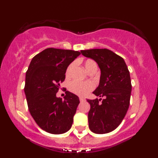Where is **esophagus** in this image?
<instances>
[{"label": "esophagus", "mask_w": 158, "mask_h": 158, "mask_svg": "<svg viewBox=\"0 0 158 158\" xmlns=\"http://www.w3.org/2000/svg\"><path fill=\"white\" fill-rule=\"evenodd\" d=\"M79 100H80V102H83V101H85V98L80 97H79Z\"/></svg>", "instance_id": "obj_1"}]
</instances>
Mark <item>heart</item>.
Returning a JSON list of instances; mask_svg holds the SVG:
<instances>
[{"mask_svg": "<svg viewBox=\"0 0 158 158\" xmlns=\"http://www.w3.org/2000/svg\"><path fill=\"white\" fill-rule=\"evenodd\" d=\"M74 63H71L67 68L66 72H65V75L67 77H68L70 75V72H71L72 68H73ZM84 66L85 70L87 72H89L90 70H93V69H97V64L94 60L91 59H87L85 61ZM94 84L91 81H85V82H79V81H71L68 85V89L72 93L77 94L79 96H85L86 95L88 92L94 89Z\"/></svg>", "mask_w": 158, "mask_h": 158, "instance_id": "b5f03b06", "label": "heart"}]
</instances>
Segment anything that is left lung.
Segmentation results:
<instances>
[{"mask_svg":"<svg viewBox=\"0 0 158 158\" xmlns=\"http://www.w3.org/2000/svg\"><path fill=\"white\" fill-rule=\"evenodd\" d=\"M81 53L94 59L101 71L99 86L93 92L100 99H87L90 106L89 128L95 134L109 133L119 126L129 107V71L124 59L108 49L81 50Z\"/></svg>","mask_w":158,"mask_h":158,"instance_id":"obj_1","label":"left lung"}]
</instances>
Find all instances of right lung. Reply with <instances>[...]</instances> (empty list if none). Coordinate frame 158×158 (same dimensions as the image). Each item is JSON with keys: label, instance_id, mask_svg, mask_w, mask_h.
I'll return each instance as SVG.
<instances>
[{"label": "right lung", "instance_id": "add662e5", "mask_svg": "<svg viewBox=\"0 0 158 158\" xmlns=\"http://www.w3.org/2000/svg\"><path fill=\"white\" fill-rule=\"evenodd\" d=\"M80 52L48 48L32 58L26 73L24 92L32 118L41 129L60 135L71 128L79 99L67 90L56 97L69 64Z\"/></svg>", "mask_w": 158, "mask_h": 158}]
</instances>
